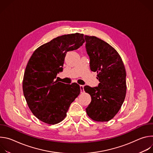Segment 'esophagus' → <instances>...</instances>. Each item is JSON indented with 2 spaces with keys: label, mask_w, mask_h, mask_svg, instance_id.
Masks as SVG:
<instances>
[{
  "label": "esophagus",
  "mask_w": 153,
  "mask_h": 153,
  "mask_svg": "<svg viewBox=\"0 0 153 153\" xmlns=\"http://www.w3.org/2000/svg\"><path fill=\"white\" fill-rule=\"evenodd\" d=\"M80 88L81 93H83L84 92V85H80Z\"/></svg>",
  "instance_id": "obj_1"
}]
</instances>
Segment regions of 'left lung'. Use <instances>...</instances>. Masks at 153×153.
<instances>
[{"label":"left lung","mask_w":153,"mask_h":153,"mask_svg":"<svg viewBox=\"0 0 153 153\" xmlns=\"http://www.w3.org/2000/svg\"><path fill=\"white\" fill-rule=\"evenodd\" d=\"M86 49L90 59V69L97 72L98 86H85L91 97L86 114L96 122H108L119 112L126 96V70L117 51L110 44L95 37L85 36Z\"/></svg>","instance_id":"1"}]
</instances>
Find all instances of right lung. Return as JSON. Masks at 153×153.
Returning a JSON list of instances; mask_svg holds the SVG:
<instances>
[{
    "label": "right lung",
    "mask_w": 153,
    "mask_h": 153,
    "mask_svg": "<svg viewBox=\"0 0 153 153\" xmlns=\"http://www.w3.org/2000/svg\"><path fill=\"white\" fill-rule=\"evenodd\" d=\"M83 36L76 33L57 37L37 48L28 60L23 92L30 110L43 122L54 125L62 122L80 93L77 83L65 84L54 79L63 70L67 53L82 46Z\"/></svg>",
    "instance_id": "obj_1"
}]
</instances>
